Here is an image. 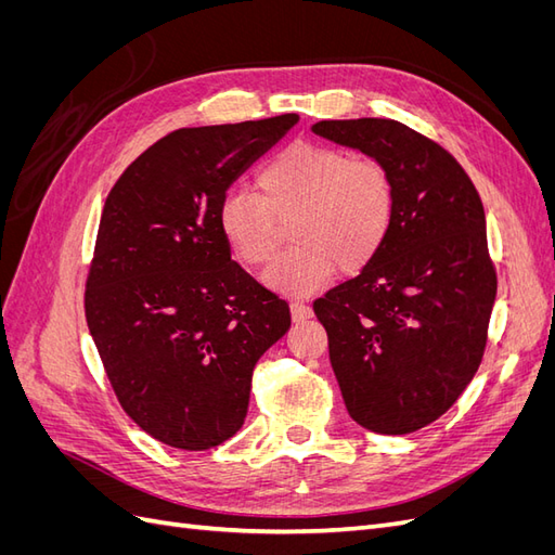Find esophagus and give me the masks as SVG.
<instances>
[{"label": "esophagus", "mask_w": 555, "mask_h": 555, "mask_svg": "<svg viewBox=\"0 0 555 555\" xmlns=\"http://www.w3.org/2000/svg\"><path fill=\"white\" fill-rule=\"evenodd\" d=\"M292 317H294V322H304V319L312 317V308L306 306V304H300V300H294V304H292Z\"/></svg>", "instance_id": "34e87169"}]
</instances>
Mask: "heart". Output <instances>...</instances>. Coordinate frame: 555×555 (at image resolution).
Returning a JSON list of instances; mask_svg holds the SVG:
<instances>
[{"label":"heart","instance_id":"heart-1","mask_svg":"<svg viewBox=\"0 0 555 555\" xmlns=\"http://www.w3.org/2000/svg\"><path fill=\"white\" fill-rule=\"evenodd\" d=\"M259 194L229 192L220 210L222 238L241 263L273 259L289 229L294 247L268 268L263 282L287 294L322 289L338 273L357 275L379 255L396 215V182L379 159L296 141L257 173Z\"/></svg>","mask_w":555,"mask_h":555}]
</instances>
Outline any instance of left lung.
<instances>
[{
	"label": "left lung",
	"mask_w": 555,
	"mask_h": 555,
	"mask_svg": "<svg viewBox=\"0 0 555 555\" xmlns=\"http://www.w3.org/2000/svg\"><path fill=\"white\" fill-rule=\"evenodd\" d=\"M312 131L393 176L379 255L312 308L349 416L373 433H414L459 400L483 357L498 278L481 198L442 145L402 122L322 120Z\"/></svg>",
	"instance_id": "left-lung-1"
}]
</instances>
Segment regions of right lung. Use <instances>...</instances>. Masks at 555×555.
Here are the masks:
<instances>
[{"instance_id":"right-lung-1","label":"right lung","mask_w":555,"mask_h":555,"mask_svg":"<svg viewBox=\"0 0 555 555\" xmlns=\"http://www.w3.org/2000/svg\"><path fill=\"white\" fill-rule=\"evenodd\" d=\"M296 113L171 131L113 184L86 287L92 340L122 410L188 451L243 426L251 371L292 326L287 300L231 259L217 210Z\"/></svg>"}]
</instances>
